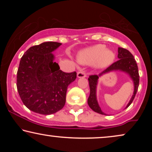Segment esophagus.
Returning a JSON list of instances; mask_svg holds the SVG:
<instances>
[{
    "label": "esophagus",
    "instance_id": "34e87169",
    "mask_svg": "<svg viewBox=\"0 0 152 152\" xmlns=\"http://www.w3.org/2000/svg\"><path fill=\"white\" fill-rule=\"evenodd\" d=\"M77 77L78 78H82V77H86L87 76L86 72L84 71H79L77 72Z\"/></svg>",
    "mask_w": 152,
    "mask_h": 152
}]
</instances>
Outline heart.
I'll return each instance as SVG.
<instances>
[{
  "mask_svg": "<svg viewBox=\"0 0 152 152\" xmlns=\"http://www.w3.org/2000/svg\"><path fill=\"white\" fill-rule=\"evenodd\" d=\"M77 58V61L84 65L94 64L96 68H103L113 64L115 54L107 49L105 45L97 44L80 51Z\"/></svg>",
  "mask_w": 152,
  "mask_h": 152,
  "instance_id": "b5f03b06",
  "label": "heart"
}]
</instances>
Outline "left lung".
Masks as SVG:
<instances>
[{
    "label": "left lung",
    "mask_w": 152,
    "mask_h": 152,
    "mask_svg": "<svg viewBox=\"0 0 152 152\" xmlns=\"http://www.w3.org/2000/svg\"><path fill=\"white\" fill-rule=\"evenodd\" d=\"M118 61L114 62L111 66H109L107 68H106L104 70L100 72L98 75H90L88 77L89 86H90V95L88 98V104L93 111H94L96 113H98L102 115H106L101 110V108L99 107L97 100L96 97V88L97 85V81L99 77L103 75L104 74L107 73L113 70H120V71L124 72L127 73L132 80L134 82V91L133 95L131 98L129 102L128 103L127 106L126 107V109L129 106L132 102L134 101V99L138 91L139 86V73H138V68L137 66L136 61L135 60L134 56L129 51L126 49L122 48H118Z\"/></svg>",
    "instance_id": "1"
}]
</instances>
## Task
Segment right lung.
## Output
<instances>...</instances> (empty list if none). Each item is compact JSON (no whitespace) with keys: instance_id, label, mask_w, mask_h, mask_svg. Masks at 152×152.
<instances>
[{"instance_id":"right-lung-1","label":"right lung","mask_w":152,"mask_h":152,"mask_svg":"<svg viewBox=\"0 0 152 152\" xmlns=\"http://www.w3.org/2000/svg\"><path fill=\"white\" fill-rule=\"evenodd\" d=\"M61 45L48 41L34 45L20 59L17 90L24 105L35 113L50 115L61 110L68 85L77 77L76 72H64L54 61L52 53Z\"/></svg>"}]
</instances>
